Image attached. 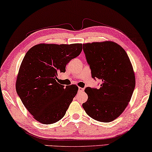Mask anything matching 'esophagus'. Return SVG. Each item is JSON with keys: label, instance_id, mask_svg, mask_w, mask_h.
Instances as JSON below:
<instances>
[{"label": "esophagus", "instance_id": "esophagus-1", "mask_svg": "<svg viewBox=\"0 0 152 152\" xmlns=\"http://www.w3.org/2000/svg\"><path fill=\"white\" fill-rule=\"evenodd\" d=\"M84 90H85V89H84L83 88H81V87H78V92H79V93L83 92V91H84Z\"/></svg>", "mask_w": 152, "mask_h": 152}]
</instances>
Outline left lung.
Returning <instances> with one entry per match:
<instances>
[{
	"instance_id": "obj_1",
	"label": "left lung",
	"mask_w": 152,
	"mask_h": 152,
	"mask_svg": "<svg viewBox=\"0 0 152 152\" xmlns=\"http://www.w3.org/2000/svg\"><path fill=\"white\" fill-rule=\"evenodd\" d=\"M93 78L102 81L99 89L87 87L83 107L93 119L103 122L116 119L127 107L134 87L135 76L128 55L112 41L83 44Z\"/></svg>"
}]
</instances>
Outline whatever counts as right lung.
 <instances>
[{
	"mask_svg": "<svg viewBox=\"0 0 152 152\" xmlns=\"http://www.w3.org/2000/svg\"><path fill=\"white\" fill-rule=\"evenodd\" d=\"M82 44H38L24 56L16 80V91L34 118L53 124L66 114L78 92L76 85L65 87L57 82L59 72L80 54Z\"/></svg>",
	"mask_w": 152,
	"mask_h": 152,
	"instance_id": "obj_1",
	"label": "right lung"
}]
</instances>
